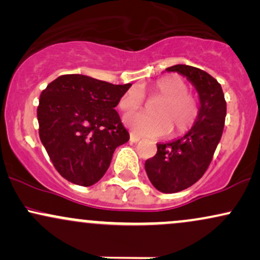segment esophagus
<instances>
[{
  "label": "esophagus",
  "instance_id": "34e87169",
  "mask_svg": "<svg viewBox=\"0 0 260 260\" xmlns=\"http://www.w3.org/2000/svg\"><path fill=\"white\" fill-rule=\"evenodd\" d=\"M139 140H140V138L138 136H136V134H131V142L137 143V142H139Z\"/></svg>",
  "mask_w": 260,
  "mask_h": 260
}]
</instances>
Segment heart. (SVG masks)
I'll use <instances>...</instances> for the list:
<instances>
[{
	"instance_id": "b5f03b06",
	"label": "heart",
	"mask_w": 260,
	"mask_h": 260,
	"mask_svg": "<svg viewBox=\"0 0 260 260\" xmlns=\"http://www.w3.org/2000/svg\"><path fill=\"white\" fill-rule=\"evenodd\" d=\"M149 96L159 99L154 107V116L145 113H128L124 123L132 132L148 138H160L172 131L180 137L190 131L201 113L198 98L189 92V85L182 77L166 76L157 79L149 89ZM144 98L138 89H129L118 100V109L132 112L140 109Z\"/></svg>"
}]
</instances>
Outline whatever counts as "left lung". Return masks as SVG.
Returning <instances> with one entry per match:
<instances>
[{
	"mask_svg": "<svg viewBox=\"0 0 260 260\" xmlns=\"http://www.w3.org/2000/svg\"><path fill=\"white\" fill-rule=\"evenodd\" d=\"M166 71L186 76L201 100V113L192 129L175 142L157 144L155 156L145 161L153 186L162 193H176L201 180L210 165L225 126L226 101L220 83L205 71L186 64Z\"/></svg>",
	"mask_w": 260,
	"mask_h": 260,
	"instance_id": "1",
	"label": "left lung"
}]
</instances>
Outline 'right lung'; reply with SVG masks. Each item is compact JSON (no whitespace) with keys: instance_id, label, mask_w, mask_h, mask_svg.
I'll return each instance as SVG.
<instances>
[{"instance_id":"right-lung-1","label":"right lung","mask_w":260,"mask_h":260,"mask_svg":"<svg viewBox=\"0 0 260 260\" xmlns=\"http://www.w3.org/2000/svg\"><path fill=\"white\" fill-rule=\"evenodd\" d=\"M131 85L63 74L44 89L39 136L62 177L89 187L105 175L115 149L129 139L115 107Z\"/></svg>"}]
</instances>
